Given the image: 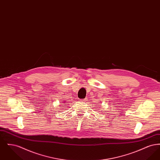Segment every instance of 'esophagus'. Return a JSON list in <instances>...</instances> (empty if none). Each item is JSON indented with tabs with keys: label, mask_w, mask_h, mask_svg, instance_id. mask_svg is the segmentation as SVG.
Wrapping results in <instances>:
<instances>
[{
	"label": "esophagus",
	"mask_w": 160,
	"mask_h": 160,
	"mask_svg": "<svg viewBox=\"0 0 160 160\" xmlns=\"http://www.w3.org/2000/svg\"><path fill=\"white\" fill-rule=\"evenodd\" d=\"M81 101H87V98H84V99H81Z\"/></svg>",
	"instance_id": "1"
}]
</instances>
